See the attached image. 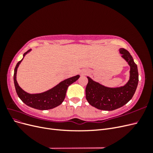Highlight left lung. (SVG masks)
<instances>
[{
  "mask_svg": "<svg viewBox=\"0 0 153 153\" xmlns=\"http://www.w3.org/2000/svg\"><path fill=\"white\" fill-rule=\"evenodd\" d=\"M121 57L130 66L129 79L124 86L111 88L105 87L92 80L89 76L85 88L86 99L94 107L103 110H114L126 105L136 91L138 82L137 64L128 51L120 48Z\"/></svg>",
  "mask_w": 153,
  "mask_h": 153,
  "instance_id": "left-lung-1",
  "label": "left lung"
}]
</instances>
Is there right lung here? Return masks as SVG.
<instances>
[{
	"mask_svg": "<svg viewBox=\"0 0 153 153\" xmlns=\"http://www.w3.org/2000/svg\"><path fill=\"white\" fill-rule=\"evenodd\" d=\"M29 50L24 54L25 55L30 52ZM23 59L16 64L14 72V83L16 93L20 100L27 106L38 110H49L53 108L61 105L65 98L68 87L76 82L80 75H76L60 82L56 86L52 89L39 94H29L23 90L18 85L16 81L17 69L19 66Z\"/></svg>",
	"mask_w": 153,
	"mask_h": 153,
	"instance_id": "right-lung-1",
	"label": "right lung"
}]
</instances>
